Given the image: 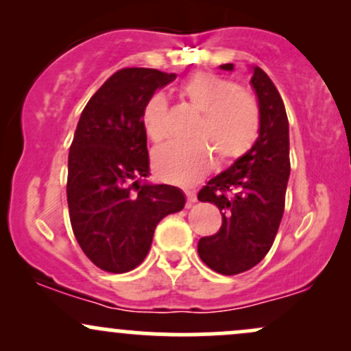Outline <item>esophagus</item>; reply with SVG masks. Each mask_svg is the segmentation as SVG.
<instances>
[{
  "label": "esophagus",
  "instance_id": "34e87169",
  "mask_svg": "<svg viewBox=\"0 0 351 351\" xmlns=\"http://www.w3.org/2000/svg\"><path fill=\"white\" fill-rule=\"evenodd\" d=\"M186 197H187V206H192L195 201H197L194 191H186Z\"/></svg>",
  "mask_w": 351,
  "mask_h": 351
}]
</instances>
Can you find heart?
<instances>
[{
    "instance_id": "b5f03b06",
    "label": "heart",
    "mask_w": 351,
    "mask_h": 351,
    "mask_svg": "<svg viewBox=\"0 0 351 351\" xmlns=\"http://www.w3.org/2000/svg\"><path fill=\"white\" fill-rule=\"evenodd\" d=\"M186 99L202 112L195 137L206 138L221 164L246 154L259 130L258 105L250 93L214 73H195L184 85ZM169 105L162 93L150 97L142 110V125L150 141L160 142L167 135ZM208 145V146H209ZM204 141L171 142L154 154V169L162 179L189 184L209 167L210 149Z\"/></svg>"
}]
</instances>
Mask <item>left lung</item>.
Returning <instances> with one entry per match:
<instances>
[{
    "mask_svg": "<svg viewBox=\"0 0 351 351\" xmlns=\"http://www.w3.org/2000/svg\"><path fill=\"white\" fill-rule=\"evenodd\" d=\"M222 70L232 71L226 63ZM251 85L258 97L259 135L231 167L209 180L197 199L219 207L222 226L201 237L197 252L219 274H239L258 265L276 237L285 210L289 177V125L285 104L271 78L252 66Z\"/></svg>",
    "mask_w": 351,
    "mask_h": 351,
    "instance_id": "1",
    "label": "left lung"
}]
</instances>
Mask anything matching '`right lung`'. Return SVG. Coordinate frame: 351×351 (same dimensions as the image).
<instances>
[{
	"instance_id": "add662e5",
	"label": "right lung",
	"mask_w": 351,
	"mask_h": 351,
	"mask_svg": "<svg viewBox=\"0 0 351 351\" xmlns=\"http://www.w3.org/2000/svg\"><path fill=\"white\" fill-rule=\"evenodd\" d=\"M176 77L154 69L115 71L78 120L69 154L70 222L90 261L108 273L141 265L157 224L186 204L179 187L138 184L149 176L142 110Z\"/></svg>"
}]
</instances>
